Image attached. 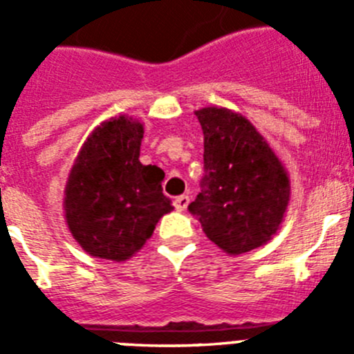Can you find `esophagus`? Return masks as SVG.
<instances>
[{
	"label": "esophagus",
	"mask_w": 354,
	"mask_h": 354,
	"mask_svg": "<svg viewBox=\"0 0 354 354\" xmlns=\"http://www.w3.org/2000/svg\"><path fill=\"white\" fill-rule=\"evenodd\" d=\"M187 204H189V196L187 195H180L174 200V205L177 211H184L187 207Z\"/></svg>",
	"instance_id": "1"
}]
</instances>
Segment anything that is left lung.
<instances>
[{"mask_svg": "<svg viewBox=\"0 0 354 354\" xmlns=\"http://www.w3.org/2000/svg\"><path fill=\"white\" fill-rule=\"evenodd\" d=\"M195 115L204 131L205 175L187 209L205 236L230 255L266 245L290 198L282 161L241 113L211 106Z\"/></svg>", "mask_w": 354, "mask_h": 354, "instance_id": "1", "label": "left lung"}]
</instances>
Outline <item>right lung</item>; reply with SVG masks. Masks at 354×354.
I'll use <instances>...</instances> for the list:
<instances>
[{"mask_svg":"<svg viewBox=\"0 0 354 354\" xmlns=\"http://www.w3.org/2000/svg\"><path fill=\"white\" fill-rule=\"evenodd\" d=\"M143 124L120 115L102 122L81 147L65 184V220L92 257L122 262L142 250L170 212L161 168L140 162Z\"/></svg>","mask_w":354,"mask_h":354,"instance_id":"obj_1","label":"right lung"}]
</instances>
